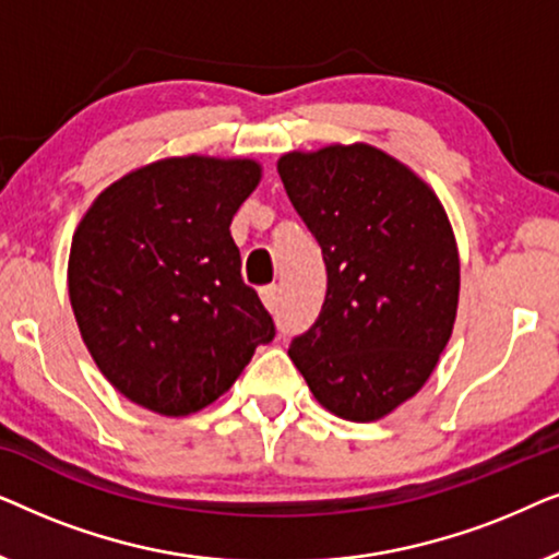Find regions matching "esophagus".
Returning a JSON list of instances; mask_svg holds the SVG:
<instances>
[{
	"mask_svg": "<svg viewBox=\"0 0 559 559\" xmlns=\"http://www.w3.org/2000/svg\"><path fill=\"white\" fill-rule=\"evenodd\" d=\"M280 295H282V289H280L277 285H270V287H262V289H259V297H262L264 308L270 310V312L277 310V305H280Z\"/></svg>",
	"mask_w": 559,
	"mask_h": 559,
	"instance_id": "34e87169",
	"label": "esophagus"
}]
</instances>
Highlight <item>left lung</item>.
<instances>
[{"mask_svg":"<svg viewBox=\"0 0 559 559\" xmlns=\"http://www.w3.org/2000/svg\"><path fill=\"white\" fill-rule=\"evenodd\" d=\"M277 173L328 272L323 310L289 358L328 412L377 423L425 386L453 335V226L435 190L373 144L293 150Z\"/></svg>","mask_w":559,"mask_h":559,"instance_id":"left-lung-1","label":"left lung"}]
</instances>
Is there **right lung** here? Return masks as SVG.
I'll return each mask as SVG.
<instances>
[{"mask_svg":"<svg viewBox=\"0 0 559 559\" xmlns=\"http://www.w3.org/2000/svg\"><path fill=\"white\" fill-rule=\"evenodd\" d=\"M259 180L251 157H165L121 175L83 213L68 295L91 358L129 402L165 417L201 412L274 338L231 239Z\"/></svg>","mask_w":559,"mask_h":559,"instance_id":"1","label":"right lung"}]
</instances>
